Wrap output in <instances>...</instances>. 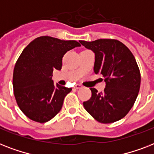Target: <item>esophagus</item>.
<instances>
[{
    "mask_svg": "<svg viewBox=\"0 0 154 154\" xmlns=\"http://www.w3.org/2000/svg\"><path fill=\"white\" fill-rule=\"evenodd\" d=\"M74 88H75V89H82V85H81L77 84V85H75Z\"/></svg>",
    "mask_w": 154,
    "mask_h": 154,
    "instance_id": "34e87169",
    "label": "esophagus"
}]
</instances>
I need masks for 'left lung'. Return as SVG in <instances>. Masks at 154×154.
Returning <instances> with one entry per match:
<instances>
[{"mask_svg": "<svg viewBox=\"0 0 154 154\" xmlns=\"http://www.w3.org/2000/svg\"><path fill=\"white\" fill-rule=\"evenodd\" d=\"M95 54L94 70L104 77L105 88L98 93L91 88V98L85 109L97 122L107 124L119 121L129 112L138 95L141 74L131 51L117 40L80 41Z\"/></svg>", "mask_w": 154, "mask_h": 154, "instance_id": "8db88e82", "label": "left lung"}]
</instances>
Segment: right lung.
<instances>
[{"instance_id":"add662e5","label":"right lung","mask_w":154,"mask_h":154,"mask_svg":"<svg viewBox=\"0 0 154 154\" xmlns=\"http://www.w3.org/2000/svg\"><path fill=\"white\" fill-rule=\"evenodd\" d=\"M81 46L76 41L43 36L23 50L13 70L14 96L20 110L29 119L45 123L60 112L72 89L54 85L53 70H60L67 51Z\"/></svg>"}]
</instances>
